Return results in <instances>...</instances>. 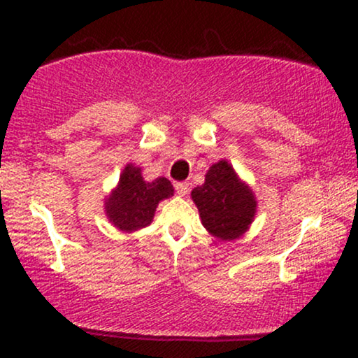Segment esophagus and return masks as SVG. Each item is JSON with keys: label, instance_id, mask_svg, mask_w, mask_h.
Instances as JSON below:
<instances>
[{"label": "esophagus", "instance_id": "obj_1", "mask_svg": "<svg viewBox=\"0 0 358 358\" xmlns=\"http://www.w3.org/2000/svg\"><path fill=\"white\" fill-rule=\"evenodd\" d=\"M188 183L187 182H178V183H175V190H176V193H178L180 196H185L188 193Z\"/></svg>", "mask_w": 358, "mask_h": 358}]
</instances>
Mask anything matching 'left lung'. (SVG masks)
<instances>
[{"label": "left lung", "instance_id": "8db88e82", "mask_svg": "<svg viewBox=\"0 0 358 358\" xmlns=\"http://www.w3.org/2000/svg\"><path fill=\"white\" fill-rule=\"evenodd\" d=\"M203 227L220 241H234L252 224L256 196L225 159L208 168L205 183L192 190Z\"/></svg>", "mask_w": 358, "mask_h": 358}]
</instances>
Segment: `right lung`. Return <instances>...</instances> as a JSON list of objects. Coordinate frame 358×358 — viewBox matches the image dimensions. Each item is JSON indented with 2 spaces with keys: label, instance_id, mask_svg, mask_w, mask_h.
Wrapping results in <instances>:
<instances>
[{
  "label": "right lung",
  "instance_id": "right-lung-1",
  "mask_svg": "<svg viewBox=\"0 0 358 358\" xmlns=\"http://www.w3.org/2000/svg\"><path fill=\"white\" fill-rule=\"evenodd\" d=\"M173 195V185L165 176L146 182L141 168L127 163L119 176L117 187L106 199L104 208L109 222L122 232H134L153 220L162 200Z\"/></svg>",
  "mask_w": 358,
  "mask_h": 358
}]
</instances>
